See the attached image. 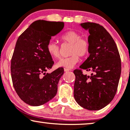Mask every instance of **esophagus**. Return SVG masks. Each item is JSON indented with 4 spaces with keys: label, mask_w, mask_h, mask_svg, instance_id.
Masks as SVG:
<instances>
[{
    "label": "esophagus",
    "mask_w": 130,
    "mask_h": 130,
    "mask_svg": "<svg viewBox=\"0 0 130 130\" xmlns=\"http://www.w3.org/2000/svg\"><path fill=\"white\" fill-rule=\"evenodd\" d=\"M64 72H68V71H70L71 70H70V69H69L64 68Z\"/></svg>",
    "instance_id": "esophagus-1"
}]
</instances>
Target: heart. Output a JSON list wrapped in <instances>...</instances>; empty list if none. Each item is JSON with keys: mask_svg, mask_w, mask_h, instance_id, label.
Returning a JSON list of instances; mask_svg holds the SVG:
<instances>
[{"mask_svg": "<svg viewBox=\"0 0 130 130\" xmlns=\"http://www.w3.org/2000/svg\"><path fill=\"white\" fill-rule=\"evenodd\" d=\"M63 43L70 44L69 55L67 57L62 58L57 63V66L71 69L79 61V57H85L89 54L90 43L86 37H82L81 34L73 30L67 31L60 37ZM47 50L53 58H58L60 56V47L57 42L51 40L47 45Z\"/></svg>", "mask_w": 130, "mask_h": 130, "instance_id": "1", "label": "heart"}]
</instances>
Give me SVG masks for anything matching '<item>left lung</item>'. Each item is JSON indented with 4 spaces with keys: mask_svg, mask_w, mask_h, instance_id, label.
<instances>
[{
    "mask_svg": "<svg viewBox=\"0 0 130 130\" xmlns=\"http://www.w3.org/2000/svg\"><path fill=\"white\" fill-rule=\"evenodd\" d=\"M88 29L90 43L89 57L73 71L74 97L82 107L90 111L101 109L111 102L117 93L121 63L116 44L104 26L93 22L80 24ZM91 71V75L82 70Z\"/></svg>",
    "mask_w": 130,
    "mask_h": 130,
    "instance_id": "left-lung-1",
    "label": "left lung"
}]
</instances>
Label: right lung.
Returning <instances> with one entry per match:
<instances>
[{"label": "right lung", "instance_id": "right-lung-1", "mask_svg": "<svg viewBox=\"0 0 130 130\" xmlns=\"http://www.w3.org/2000/svg\"><path fill=\"white\" fill-rule=\"evenodd\" d=\"M64 26L63 22L36 21L18 39L11 59L12 83L19 97L29 105H41L56 95L64 69L46 73L54 64L47 45Z\"/></svg>", "mask_w": 130, "mask_h": 130}]
</instances>
